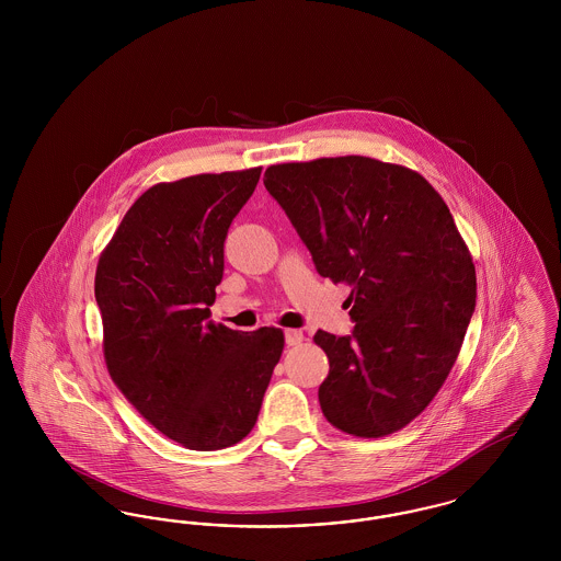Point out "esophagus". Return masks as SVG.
I'll return each instance as SVG.
<instances>
[{
    "mask_svg": "<svg viewBox=\"0 0 561 561\" xmlns=\"http://www.w3.org/2000/svg\"><path fill=\"white\" fill-rule=\"evenodd\" d=\"M302 341H305L302 330H286V345H288V347H296V345H300Z\"/></svg>",
    "mask_w": 561,
    "mask_h": 561,
    "instance_id": "esophagus-1",
    "label": "esophagus"
}]
</instances>
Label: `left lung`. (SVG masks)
Segmentation results:
<instances>
[{
  "instance_id": "obj_1",
  "label": "left lung",
  "mask_w": 561,
  "mask_h": 561,
  "mask_svg": "<svg viewBox=\"0 0 561 561\" xmlns=\"http://www.w3.org/2000/svg\"><path fill=\"white\" fill-rule=\"evenodd\" d=\"M265 187L321 277L351 286V336L318 330L330 425L385 437L412 423L453 370L476 311V265L446 202L400 163L364 156L275 163Z\"/></svg>"
}]
</instances>
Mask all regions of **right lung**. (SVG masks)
I'll list each match as a JSON object with an SVG mask.
<instances>
[{"mask_svg":"<svg viewBox=\"0 0 561 561\" xmlns=\"http://www.w3.org/2000/svg\"><path fill=\"white\" fill-rule=\"evenodd\" d=\"M263 168L147 188L101 252L103 353L138 414L188 450H222L256 425L284 332L213 323L225 238Z\"/></svg>","mask_w":561,"mask_h":561,"instance_id":"add662e5","label":"right lung"}]
</instances>
